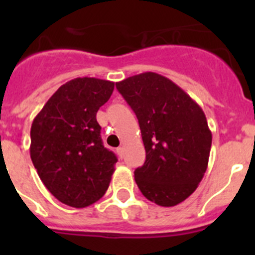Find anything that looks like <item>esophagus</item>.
I'll return each instance as SVG.
<instances>
[{
	"label": "esophagus",
	"instance_id": "1",
	"mask_svg": "<svg viewBox=\"0 0 255 255\" xmlns=\"http://www.w3.org/2000/svg\"><path fill=\"white\" fill-rule=\"evenodd\" d=\"M117 154L120 155L121 158H123V155H124V148H123V147H119V148H117Z\"/></svg>",
	"mask_w": 255,
	"mask_h": 255
}]
</instances>
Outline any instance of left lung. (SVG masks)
<instances>
[{"label":"left lung","mask_w":255,"mask_h":255,"mask_svg":"<svg viewBox=\"0 0 255 255\" xmlns=\"http://www.w3.org/2000/svg\"><path fill=\"white\" fill-rule=\"evenodd\" d=\"M138 117L145 162L134 171L141 194L162 207L190 197L208 166L212 132L195 101L170 79L143 73L116 83Z\"/></svg>","instance_id":"8db88e82"}]
</instances>
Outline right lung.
<instances>
[{
  "label": "right lung",
  "instance_id": "1",
  "mask_svg": "<svg viewBox=\"0 0 255 255\" xmlns=\"http://www.w3.org/2000/svg\"><path fill=\"white\" fill-rule=\"evenodd\" d=\"M114 88L103 79H73L58 88L31 124V162L49 193L66 206H91L110 185L117 157L103 145L96 116Z\"/></svg>",
  "mask_w": 255,
  "mask_h": 255
}]
</instances>
